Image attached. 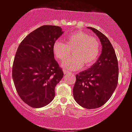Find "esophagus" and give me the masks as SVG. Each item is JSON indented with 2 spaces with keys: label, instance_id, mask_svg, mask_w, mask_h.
<instances>
[{
  "label": "esophagus",
  "instance_id": "esophagus-1",
  "mask_svg": "<svg viewBox=\"0 0 132 132\" xmlns=\"http://www.w3.org/2000/svg\"><path fill=\"white\" fill-rule=\"evenodd\" d=\"M70 73V72H68V71H66V70H64V74H68V73Z\"/></svg>",
  "mask_w": 132,
  "mask_h": 132
}]
</instances>
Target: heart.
<instances>
[{"mask_svg":"<svg viewBox=\"0 0 132 132\" xmlns=\"http://www.w3.org/2000/svg\"><path fill=\"white\" fill-rule=\"evenodd\" d=\"M73 49L72 56L64 61L62 67L64 70L73 71L84 66L89 67L94 64L100 55V44L94 37L82 30L70 33L64 43L56 40L53 45L55 58L62 62Z\"/></svg>","mask_w":132,"mask_h":132,"instance_id":"heart-1","label":"heart"}]
</instances>
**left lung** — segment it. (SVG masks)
Instances as JSON below:
<instances>
[{"label": "left lung", "mask_w": 132, "mask_h": 132, "mask_svg": "<svg viewBox=\"0 0 132 132\" xmlns=\"http://www.w3.org/2000/svg\"><path fill=\"white\" fill-rule=\"evenodd\" d=\"M99 38L102 53L89 69L76 76L73 88V98L78 104L87 109H96L104 105L118 84V60L111 44L103 33L88 27Z\"/></svg>", "instance_id": "1"}]
</instances>
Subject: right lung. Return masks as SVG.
Segmentation results:
<instances>
[{
	"mask_svg": "<svg viewBox=\"0 0 132 132\" xmlns=\"http://www.w3.org/2000/svg\"><path fill=\"white\" fill-rule=\"evenodd\" d=\"M62 34L60 27L43 25L27 36L17 50L12 77L21 99L32 108L52 102L55 87L63 77L53 52V44Z\"/></svg>",
	"mask_w": 132,
	"mask_h": 132,
	"instance_id": "1",
	"label": "right lung"
}]
</instances>
